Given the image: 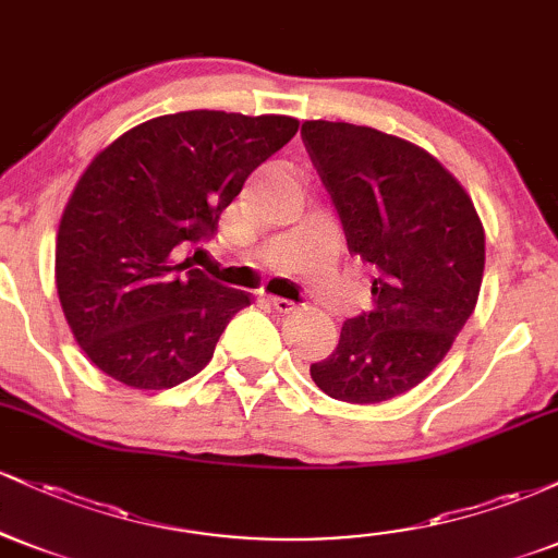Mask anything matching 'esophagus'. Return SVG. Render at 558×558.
<instances>
[{
  "mask_svg": "<svg viewBox=\"0 0 558 558\" xmlns=\"http://www.w3.org/2000/svg\"><path fill=\"white\" fill-rule=\"evenodd\" d=\"M270 304H272V310H275V312H280V315H293V312L299 310L296 301H291V299H280V296H270Z\"/></svg>",
  "mask_w": 558,
  "mask_h": 558,
  "instance_id": "1",
  "label": "esophagus"
}]
</instances>
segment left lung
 <instances>
[{"mask_svg": "<svg viewBox=\"0 0 558 558\" xmlns=\"http://www.w3.org/2000/svg\"><path fill=\"white\" fill-rule=\"evenodd\" d=\"M312 162L341 215L349 252L375 267L373 312L345 319L310 367L330 399L380 403L420 386L475 312L485 230L464 185L412 141L306 120Z\"/></svg>", "mask_w": 558, "mask_h": 558, "instance_id": "1", "label": "left lung"}]
</instances>
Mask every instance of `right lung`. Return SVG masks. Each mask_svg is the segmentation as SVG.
<instances>
[{
    "label": "right lung",
    "instance_id": "right-lung-1",
    "mask_svg": "<svg viewBox=\"0 0 558 558\" xmlns=\"http://www.w3.org/2000/svg\"><path fill=\"white\" fill-rule=\"evenodd\" d=\"M296 131L288 114L191 110L146 120L92 159L57 230L54 280L101 373L162 390L207 367L252 296L178 265L175 246L215 233L246 178Z\"/></svg>",
    "mask_w": 558,
    "mask_h": 558
}]
</instances>
